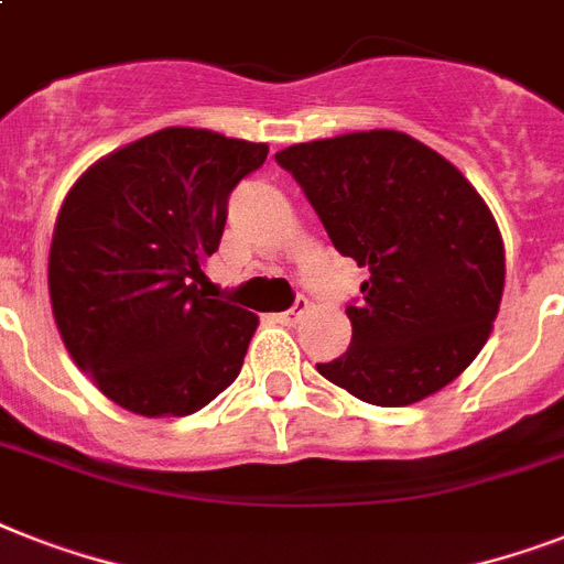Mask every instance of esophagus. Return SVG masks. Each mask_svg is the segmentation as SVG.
Wrapping results in <instances>:
<instances>
[{"label":"esophagus","mask_w":564,"mask_h":564,"mask_svg":"<svg viewBox=\"0 0 564 564\" xmlns=\"http://www.w3.org/2000/svg\"><path fill=\"white\" fill-rule=\"evenodd\" d=\"M307 307H310L307 299H299V301H295V307L286 310V313H278V316H274V318H278L281 325H295V322H299V318L304 316V313H307Z\"/></svg>","instance_id":"1"}]
</instances>
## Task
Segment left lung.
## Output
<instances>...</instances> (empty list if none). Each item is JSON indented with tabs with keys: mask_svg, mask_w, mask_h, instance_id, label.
I'll return each mask as SVG.
<instances>
[{
	"mask_svg": "<svg viewBox=\"0 0 564 564\" xmlns=\"http://www.w3.org/2000/svg\"><path fill=\"white\" fill-rule=\"evenodd\" d=\"M343 257L369 265L345 307L351 345L318 375L377 406H406L463 375L503 295V242L454 163L401 131H357L274 154Z\"/></svg>",
	"mask_w": 564,
	"mask_h": 564,
	"instance_id": "obj_1",
	"label": "left lung"
}]
</instances>
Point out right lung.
<instances>
[{
	"label": "right lung",
	"mask_w": 564,
	"mask_h": 564,
	"mask_svg": "<svg viewBox=\"0 0 564 564\" xmlns=\"http://www.w3.org/2000/svg\"><path fill=\"white\" fill-rule=\"evenodd\" d=\"M265 143L163 128L101 158L57 213L48 295L75 366L137 415H189L225 392L257 316L198 290L228 198Z\"/></svg>",
	"instance_id": "1"
}]
</instances>
